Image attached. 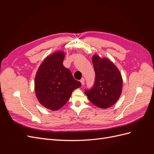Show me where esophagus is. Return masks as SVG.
Masks as SVG:
<instances>
[{
	"instance_id": "34e87169",
	"label": "esophagus",
	"mask_w": 154,
	"mask_h": 154,
	"mask_svg": "<svg viewBox=\"0 0 154 154\" xmlns=\"http://www.w3.org/2000/svg\"><path fill=\"white\" fill-rule=\"evenodd\" d=\"M80 82H81V83H82V85H84V83H85V79L84 78H82L81 80H80Z\"/></svg>"
}]
</instances>
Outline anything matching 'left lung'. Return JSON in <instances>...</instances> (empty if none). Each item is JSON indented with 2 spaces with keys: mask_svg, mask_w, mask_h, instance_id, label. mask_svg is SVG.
I'll return each instance as SVG.
<instances>
[{
  "mask_svg": "<svg viewBox=\"0 0 154 154\" xmlns=\"http://www.w3.org/2000/svg\"><path fill=\"white\" fill-rule=\"evenodd\" d=\"M96 74L94 86L85 92L92 103L101 109L112 106L121 96L123 79L118 69L110 60L94 54L92 58Z\"/></svg>",
  "mask_w": 154,
  "mask_h": 154,
  "instance_id": "left-lung-1",
  "label": "left lung"
}]
</instances>
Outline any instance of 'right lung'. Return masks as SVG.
<instances>
[{
    "label": "right lung",
    "mask_w": 154,
    "mask_h": 154,
    "mask_svg": "<svg viewBox=\"0 0 154 154\" xmlns=\"http://www.w3.org/2000/svg\"><path fill=\"white\" fill-rule=\"evenodd\" d=\"M65 53L57 51L40 64L35 78V91L39 103L45 108L57 110L67 103L72 91L82 83L76 80L70 70L63 65Z\"/></svg>",
    "instance_id": "right-lung-1"
}]
</instances>
